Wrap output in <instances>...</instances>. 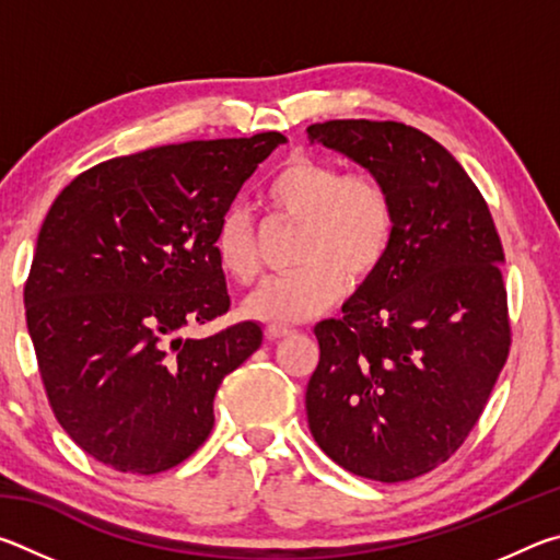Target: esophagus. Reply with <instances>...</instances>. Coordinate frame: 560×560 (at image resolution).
<instances>
[{
	"label": "esophagus",
	"instance_id": "esophagus-1",
	"mask_svg": "<svg viewBox=\"0 0 560 560\" xmlns=\"http://www.w3.org/2000/svg\"><path fill=\"white\" fill-rule=\"evenodd\" d=\"M291 336V328L287 326H267V338L269 340H279V338H287Z\"/></svg>",
	"mask_w": 560,
	"mask_h": 560
}]
</instances>
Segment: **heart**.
Wrapping results in <instances>:
<instances>
[{"instance_id": "obj_1", "label": "heart", "mask_w": 560, "mask_h": 560, "mask_svg": "<svg viewBox=\"0 0 560 560\" xmlns=\"http://www.w3.org/2000/svg\"><path fill=\"white\" fill-rule=\"evenodd\" d=\"M269 210L301 224L296 264L283 277H271L244 301V316L261 324H301L381 269L395 236L390 189L371 173H348L318 155H293L279 167L264 192ZM222 271L240 283L261 269L249 217L230 210L214 234Z\"/></svg>"}]
</instances>
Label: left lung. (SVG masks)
Wrapping results in <instances>:
<instances>
[{"mask_svg": "<svg viewBox=\"0 0 560 560\" xmlns=\"http://www.w3.org/2000/svg\"><path fill=\"white\" fill-rule=\"evenodd\" d=\"M311 143L381 177L395 236L343 316L314 328L306 387L318 447L358 477L407 481L447 462L506 363L504 249L485 197L438 140L395 120H326Z\"/></svg>", "mask_w": 560, "mask_h": 560, "instance_id": "obj_1", "label": "left lung"}]
</instances>
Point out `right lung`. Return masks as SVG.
Wrapping results in <instances>:
<instances>
[{
  "label": "right lung",
  "mask_w": 560,
  "mask_h": 560,
  "mask_svg": "<svg viewBox=\"0 0 560 560\" xmlns=\"http://www.w3.org/2000/svg\"><path fill=\"white\" fill-rule=\"evenodd\" d=\"M287 138L192 140L113 158L56 197L24 287L46 397L106 467L158 474L210 438L224 375L261 346L244 320L183 338L230 308L214 234Z\"/></svg>",
  "instance_id": "1"
}]
</instances>
